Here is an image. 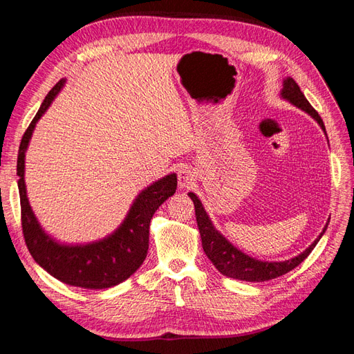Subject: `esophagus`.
I'll return each instance as SVG.
<instances>
[{
    "label": "esophagus",
    "mask_w": 354,
    "mask_h": 354,
    "mask_svg": "<svg viewBox=\"0 0 354 354\" xmlns=\"http://www.w3.org/2000/svg\"><path fill=\"white\" fill-rule=\"evenodd\" d=\"M195 185V174L189 168H181L178 171V186L180 187H192Z\"/></svg>",
    "instance_id": "obj_1"
}]
</instances>
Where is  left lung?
Here are the masks:
<instances>
[{
    "label": "left lung",
    "instance_id": "obj_1",
    "mask_svg": "<svg viewBox=\"0 0 354 354\" xmlns=\"http://www.w3.org/2000/svg\"><path fill=\"white\" fill-rule=\"evenodd\" d=\"M281 97L288 100L289 103H292L298 109H301L312 116L326 134L322 118H320L319 113L312 108V104L307 102L303 91L299 90L298 84L291 77L283 80V88L281 90ZM187 195L195 203L196 223L201 233L203 251H205L211 263L216 266V269L221 274L232 277V279H239L246 282H266L270 279H276V277L291 272L299 263H303L308 257V254L313 251L316 243L320 241V238L324 236L329 223L328 221L325 224L324 230L320 232L316 241L310 245L308 248H306L301 254L294 257V259H289L285 261H261V260L254 259V257L248 254L242 252L232 242H229L226 238H224L223 234L214 227V224L209 220L208 214L205 208H203L199 198L194 194V192H189Z\"/></svg>",
    "mask_w": 354,
    "mask_h": 354
}]
</instances>
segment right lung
I'll return each mask as SVG.
<instances>
[{
    "label": "right lung",
    "mask_w": 354,
    "mask_h": 354,
    "mask_svg": "<svg viewBox=\"0 0 354 354\" xmlns=\"http://www.w3.org/2000/svg\"><path fill=\"white\" fill-rule=\"evenodd\" d=\"M66 80L50 90L20 142L17 176L22 229L34 260L60 282L85 289H106L127 281L137 272L147 255L149 226L155 211L176 194L177 176L171 173L145 187L134 199L127 217L113 233L88 243H63L41 227L29 205L25 185V153L37 122L50 108Z\"/></svg>",
    "instance_id": "add662e5"
}]
</instances>
